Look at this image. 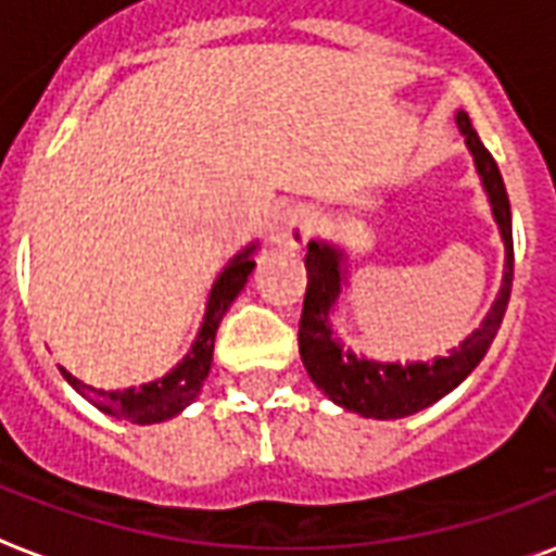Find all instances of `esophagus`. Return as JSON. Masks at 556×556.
I'll return each mask as SVG.
<instances>
[{
    "instance_id": "34e87169",
    "label": "esophagus",
    "mask_w": 556,
    "mask_h": 556,
    "mask_svg": "<svg viewBox=\"0 0 556 556\" xmlns=\"http://www.w3.org/2000/svg\"><path fill=\"white\" fill-rule=\"evenodd\" d=\"M314 237V216L305 206H287L273 222V239L281 249H305L307 239Z\"/></svg>"
}]
</instances>
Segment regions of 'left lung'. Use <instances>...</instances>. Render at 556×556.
Masks as SVG:
<instances>
[{"label": "left lung", "mask_w": 556, "mask_h": 556, "mask_svg": "<svg viewBox=\"0 0 556 556\" xmlns=\"http://www.w3.org/2000/svg\"><path fill=\"white\" fill-rule=\"evenodd\" d=\"M465 148L471 150L473 168L480 174V184L492 206L494 225L504 239V278L494 299L492 311L485 314L480 326L473 328L459 346H453L447 355H439L435 362H376L364 358L352 350H343V343L334 334L331 314L338 305L343 283H346V251L326 242L311 239L305 254L307 290L302 323H299V352L305 364L311 382L319 391L338 403L346 412L376 420H396L415 412H424L441 396H447L453 388H459L473 367L483 362L485 352L492 346L497 328L504 323L509 290H513V216H509V198H506L504 177L497 172V162L483 148V141L471 127V117L456 112Z\"/></svg>", "instance_id": "1"}]
</instances>
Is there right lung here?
<instances>
[{"mask_svg": "<svg viewBox=\"0 0 556 556\" xmlns=\"http://www.w3.org/2000/svg\"><path fill=\"white\" fill-rule=\"evenodd\" d=\"M254 251H257V242H251V245L239 251L237 257H230L228 266L216 275L213 290L206 295L204 319H201V328L194 334L192 346L184 355V362H177V367H172L162 379L144 382L141 388L103 391V388H91V384L79 382L67 370H62V376L91 406L117 417V420L148 427V424H162V420L177 417L189 403H194V396L201 394V388H204V379L210 376V364H213L218 323L228 314L233 299L242 293V287L249 283V275L254 269Z\"/></svg>", "mask_w": 556, "mask_h": 556, "instance_id": "right-lung-1", "label": "right lung"}]
</instances>
